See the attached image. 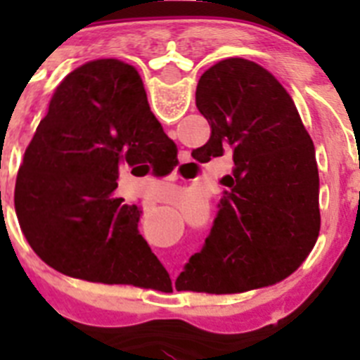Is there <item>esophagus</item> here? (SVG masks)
<instances>
[{
  "instance_id": "34e87169",
  "label": "esophagus",
  "mask_w": 360,
  "mask_h": 360,
  "mask_svg": "<svg viewBox=\"0 0 360 360\" xmlns=\"http://www.w3.org/2000/svg\"><path fill=\"white\" fill-rule=\"evenodd\" d=\"M174 178H178V176H176V174H174Z\"/></svg>"
}]
</instances>
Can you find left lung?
<instances>
[{
	"label": "left lung",
	"mask_w": 360,
	"mask_h": 360,
	"mask_svg": "<svg viewBox=\"0 0 360 360\" xmlns=\"http://www.w3.org/2000/svg\"><path fill=\"white\" fill-rule=\"evenodd\" d=\"M196 108L211 139L193 158L209 162L232 153L234 167L224 178L229 189L211 232L174 287L234 294L274 285L303 263L319 236L314 142L278 79L240 57L203 73Z\"/></svg>",
	"instance_id": "1"
}]
</instances>
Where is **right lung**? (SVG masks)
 <instances>
[{
  "label": "right lung",
  "mask_w": 360,
  "mask_h": 360,
  "mask_svg": "<svg viewBox=\"0 0 360 360\" xmlns=\"http://www.w3.org/2000/svg\"><path fill=\"white\" fill-rule=\"evenodd\" d=\"M176 157L133 66L97 59L57 86L15 180L19 225L46 265L72 278L151 287L169 278L139 232L142 211L115 196L133 174Z\"/></svg>",
  "instance_id": "add662e5"
}]
</instances>
